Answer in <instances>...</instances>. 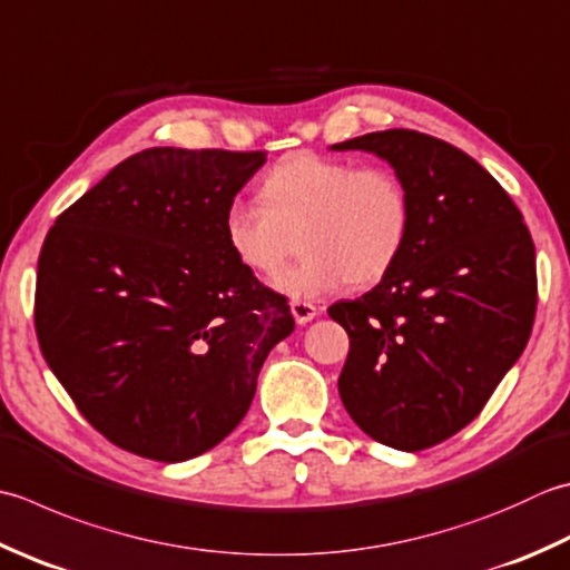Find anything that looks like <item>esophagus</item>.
<instances>
[{
	"label": "esophagus",
	"mask_w": 570,
	"mask_h": 570,
	"mask_svg": "<svg viewBox=\"0 0 570 570\" xmlns=\"http://www.w3.org/2000/svg\"><path fill=\"white\" fill-rule=\"evenodd\" d=\"M292 316L296 318L298 326H306L308 321H314L318 316V306L311 304V301H292Z\"/></svg>",
	"instance_id": "1"
}]
</instances>
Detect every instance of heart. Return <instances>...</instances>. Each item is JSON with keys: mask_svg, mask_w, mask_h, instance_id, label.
Wrapping results in <instances>:
<instances>
[{"mask_svg": "<svg viewBox=\"0 0 570 570\" xmlns=\"http://www.w3.org/2000/svg\"><path fill=\"white\" fill-rule=\"evenodd\" d=\"M259 203L234 199L222 217L227 249L244 269L274 276L296 249L304 259L276 278L278 292L318 298L351 282L371 286L403 256L415 209L390 167L292 153L259 185Z\"/></svg>", "mask_w": 570, "mask_h": 570, "instance_id": "obj_1", "label": "heart"}]
</instances>
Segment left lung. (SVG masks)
I'll list each match as a JSON object with an SVG mask.
<instances>
[{
	"instance_id": "1",
	"label": "left lung",
	"mask_w": 570,
	"mask_h": 570,
	"mask_svg": "<svg viewBox=\"0 0 570 570\" xmlns=\"http://www.w3.org/2000/svg\"><path fill=\"white\" fill-rule=\"evenodd\" d=\"M331 150L383 158L415 209L393 272L328 308L351 338L338 393L373 440L428 450L470 425L527 348L537 316L531 234L504 187L450 142L395 128Z\"/></svg>"
}]
</instances>
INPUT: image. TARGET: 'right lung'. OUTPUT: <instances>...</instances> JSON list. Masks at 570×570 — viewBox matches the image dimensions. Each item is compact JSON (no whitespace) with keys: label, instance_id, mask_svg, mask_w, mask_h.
<instances>
[{"label":"right lung","instance_id":"1","mask_svg":"<svg viewBox=\"0 0 570 570\" xmlns=\"http://www.w3.org/2000/svg\"><path fill=\"white\" fill-rule=\"evenodd\" d=\"M266 153L148 148L59 215L37 272L43 358L118 448L185 462L247 415L286 298L234 259L222 217Z\"/></svg>","mask_w":570,"mask_h":570}]
</instances>
